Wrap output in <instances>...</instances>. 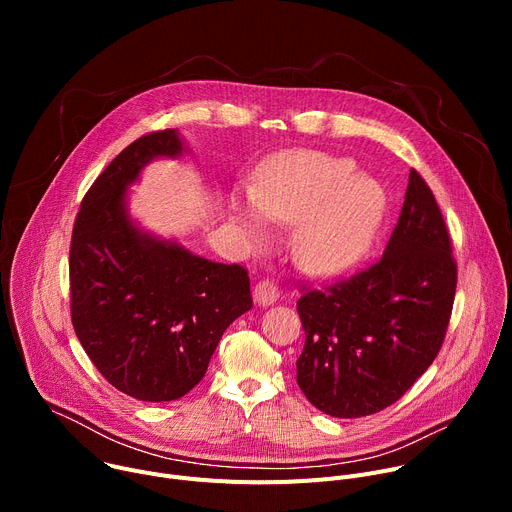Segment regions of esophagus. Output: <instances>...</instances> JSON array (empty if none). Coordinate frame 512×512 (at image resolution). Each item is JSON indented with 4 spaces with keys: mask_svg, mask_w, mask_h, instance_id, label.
I'll return each mask as SVG.
<instances>
[{
    "mask_svg": "<svg viewBox=\"0 0 512 512\" xmlns=\"http://www.w3.org/2000/svg\"><path fill=\"white\" fill-rule=\"evenodd\" d=\"M253 298L259 306H269L279 298V287L273 279H261L255 289H253Z\"/></svg>",
    "mask_w": 512,
    "mask_h": 512,
    "instance_id": "34e87169",
    "label": "esophagus"
}]
</instances>
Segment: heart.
I'll list each match as a JSON object with an SVG mask.
<instances>
[{
    "instance_id": "1",
    "label": "heart",
    "mask_w": 512,
    "mask_h": 512,
    "mask_svg": "<svg viewBox=\"0 0 512 512\" xmlns=\"http://www.w3.org/2000/svg\"><path fill=\"white\" fill-rule=\"evenodd\" d=\"M354 166L322 152H302L269 168L253 190L255 210L267 221L298 225L294 253L312 275L350 267L369 247L385 206L381 186ZM245 229L259 233V216L243 212Z\"/></svg>"
}]
</instances>
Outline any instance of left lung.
<instances>
[{
    "mask_svg": "<svg viewBox=\"0 0 512 512\" xmlns=\"http://www.w3.org/2000/svg\"><path fill=\"white\" fill-rule=\"evenodd\" d=\"M458 265L440 206L417 170L385 253L324 287H302L306 344L298 385L332 417H364L399 401L440 352Z\"/></svg>",
    "mask_w": 512,
    "mask_h": 512,
    "instance_id": "obj_1",
    "label": "left lung"
}]
</instances>
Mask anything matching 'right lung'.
<instances>
[{"instance_id":"obj_1","label":"right lung","mask_w":512,"mask_h":512,"mask_svg":"<svg viewBox=\"0 0 512 512\" xmlns=\"http://www.w3.org/2000/svg\"><path fill=\"white\" fill-rule=\"evenodd\" d=\"M176 129L129 143L83 198L70 241V318L97 371L139 401H174L204 377L223 332L253 308L247 269L139 231L125 192Z\"/></svg>"}]
</instances>
